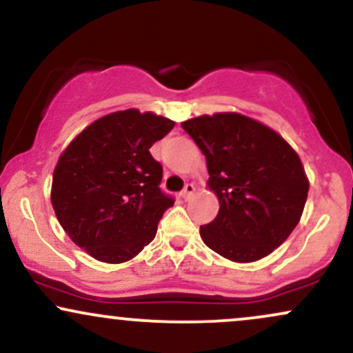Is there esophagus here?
Listing matches in <instances>:
<instances>
[{"label":"esophagus","instance_id":"esophagus-1","mask_svg":"<svg viewBox=\"0 0 353 353\" xmlns=\"http://www.w3.org/2000/svg\"><path fill=\"white\" fill-rule=\"evenodd\" d=\"M194 192H196V188H194V184H185V188L182 189V192H181V197L184 201H189L190 197L194 196Z\"/></svg>","mask_w":353,"mask_h":353}]
</instances>
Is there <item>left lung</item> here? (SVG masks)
Listing matches in <instances>:
<instances>
[{"mask_svg": "<svg viewBox=\"0 0 353 353\" xmlns=\"http://www.w3.org/2000/svg\"><path fill=\"white\" fill-rule=\"evenodd\" d=\"M205 156L217 217L201 225L204 244L239 264L261 261L292 234L309 194L301 157L283 137L239 112L181 123Z\"/></svg>", "mask_w": 353, "mask_h": 353, "instance_id": "1", "label": "left lung"}]
</instances>
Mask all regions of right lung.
<instances>
[{"label":"right lung","instance_id":"1","mask_svg":"<svg viewBox=\"0 0 353 353\" xmlns=\"http://www.w3.org/2000/svg\"><path fill=\"white\" fill-rule=\"evenodd\" d=\"M172 128L164 116L124 109L96 119L61 152L52 209L71 241L96 261L123 264L156 237L174 201L161 192L163 168L149 149Z\"/></svg>","mask_w":353,"mask_h":353}]
</instances>
